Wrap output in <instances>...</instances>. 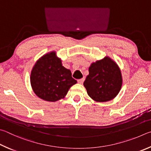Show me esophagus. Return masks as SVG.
I'll use <instances>...</instances> for the list:
<instances>
[{"instance_id":"34e87169","label":"esophagus","mask_w":151,"mask_h":151,"mask_svg":"<svg viewBox=\"0 0 151 151\" xmlns=\"http://www.w3.org/2000/svg\"><path fill=\"white\" fill-rule=\"evenodd\" d=\"M84 80H85V78H81V79H80V80H78V82L80 84H82L83 83Z\"/></svg>"}]
</instances>
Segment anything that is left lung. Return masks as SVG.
Returning a JSON list of instances; mask_svg holds the SVG:
<instances>
[{
  "instance_id": "left-lung-1",
  "label": "left lung",
  "mask_w": 151,
  "mask_h": 151,
  "mask_svg": "<svg viewBox=\"0 0 151 151\" xmlns=\"http://www.w3.org/2000/svg\"><path fill=\"white\" fill-rule=\"evenodd\" d=\"M122 82L119 66L110 58L105 57L91 63L83 86L91 99L97 102H105L117 96Z\"/></svg>"
}]
</instances>
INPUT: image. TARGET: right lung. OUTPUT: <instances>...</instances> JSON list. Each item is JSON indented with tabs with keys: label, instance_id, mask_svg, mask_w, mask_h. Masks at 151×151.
<instances>
[{
	"label": "right lung",
	"instance_id": "right-lung-1",
	"mask_svg": "<svg viewBox=\"0 0 151 151\" xmlns=\"http://www.w3.org/2000/svg\"><path fill=\"white\" fill-rule=\"evenodd\" d=\"M30 83L34 93L47 101H56L68 93L77 81L71 77L70 70L63 67L55 52L43 55L34 65Z\"/></svg>",
	"mask_w": 151,
	"mask_h": 151
}]
</instances>
